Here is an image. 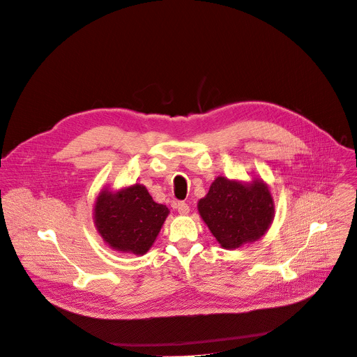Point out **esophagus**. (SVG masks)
Returning <instances> with one entry per match:
<instances>
[{"instance_id": "esophagus-1", "label": "esophagus", "mask_w": 357, "mask_h": 357, "mask_svg": "<svg viewBox=\"0 0 357 357\" xmlns=\"http://www.w3.org/2000/svg\"><path fill=\"white\" fill-rule=\"evenodd\" d=\"M176 208H177V211H178L181 215H185V214H188V211H190L188 204H185L184 202H178V203L176 204Z\"/></svg>"}]
</instances>
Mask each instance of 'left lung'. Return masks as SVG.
<instances>
[{"mask_svg": "<svg viewBox=\"0 0 357 357\" xmlns=\"http://www.w3.org/2000/svg\"><path fill=\"white\" fill-rule=\"evenodd\" d=\"M197 208L217 243L225 250H236L261 240L275 215L269 185L261 177L240 181L218 176Z\"/></svg>", "mask_w": 357, "mask_h": 357, "instance_id": "8db88e82", "label": "left lung"}]
</instances>
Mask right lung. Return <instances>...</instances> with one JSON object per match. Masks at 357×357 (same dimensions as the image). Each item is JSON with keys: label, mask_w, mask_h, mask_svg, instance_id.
<instances>
[{"label": "right lung", "mask_w": 357, "mask_h": 357, "mask_svg": "<svg viewBox=\"0 0 357 357\" xmlns=\"http://www.w3.org/2000/svg\"><path fill=\"white\" fill-rule=\"evenodd\" d=\"M170 210L135 183L119 190L103 187L93 206V224L103 243L122 254L144 255L154 244Z\"/></svg>", "instance_id": "1"}]
</instances>
